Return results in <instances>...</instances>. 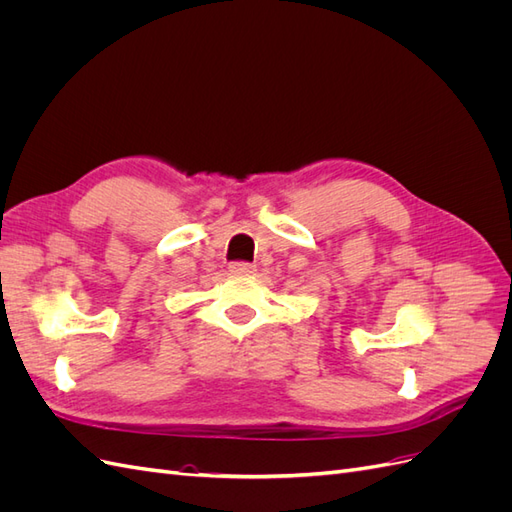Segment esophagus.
<instances>
[{
  "label": "esophagus",
  "mask_w": 512,
  "mask_h": 512,
  "mask_svg": "<svg viewBox=\"0 0 512 512\" xmlns=\"http://www.w3.org/2000/svg\"><path fill=\"white\" fill-rule=\"evenodd\" d=\"M228 269H230V273H235V275H250V273H254L252 262H245V260L230 262Z\"/></svg>",
  "instance_id": "esophagus-1"
}]
</instances>
